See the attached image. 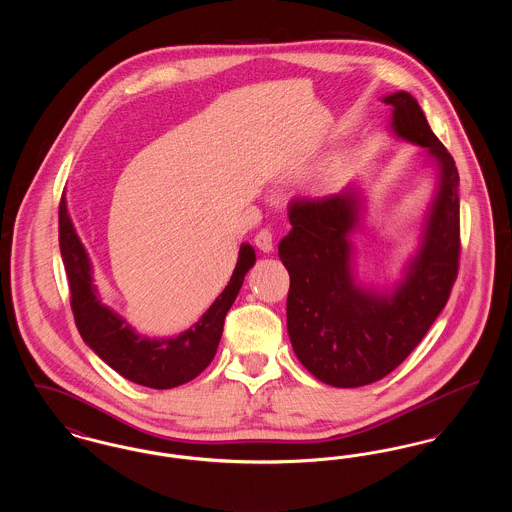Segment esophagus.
<instances>
[{
  "label": "esophagus",
  "instance_id": "34e87169",
  "mask_svg": "<svg viewBox=\"0 0 512 512\" xmlns=\"http://www.w3.org/2000/svg\"><path fill=\"white\" fill-rule=\"evenodd\" d=\"M253 242H255V245H257L261 251H265V253H270V251H272V247H274V242H272V234H270V230H268V228L259 230Z\"/></svg>",
  "mask_w": 512,
  "mask_h": 512
}]
</instances>
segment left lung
<instances>
[{
    "instance_id": "8db88e82",
    "label": "left lung",
    "mask_w": 512,
    "mask_h": 512,
    "mask_svg": "<svg viewBox=\"0 0 512 512\" xmlns=\"http://www.w3.org/2000/svg\"><path fill=\"white\" fill-rule=\"evenodd\" d=\"M393 130L428 147L439 163V190L424 242L391 297L355 286L349 232L359 220L355 195L293 197L290 234L278 255L290 272L288 334L303 366L334 388H361L401 365L426 336L457 280L461 259L459 171L418 101L395 92Z\"/></svg>"
}]
</instances>
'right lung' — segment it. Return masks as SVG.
<instances>
[{"label":"right lung","instance_id":"1","mask_svg":"<svg viewBox=\"0 0 512 512\" xmlns=\"http://www.w3.org/2000/svg\"><path fill=\"white\" fill-rule=\"evenodd\" d=\"M59 249L71 290L76 328L96 355L126 380L153 388L171 390L199 376L213 361L222 326L247 270L255 265V251L242 244L238 263L224 292L190 330L171 340L140 338L111 309L99 303L92 286V267L67 213L65 197L59 203Z\"/></svg>","mask_w":512,"mask_h":512}]
</instances>
